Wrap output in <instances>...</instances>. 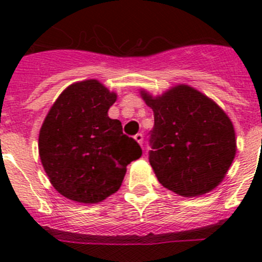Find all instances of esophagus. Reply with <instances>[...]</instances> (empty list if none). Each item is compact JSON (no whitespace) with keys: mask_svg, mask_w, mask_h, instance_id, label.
<instances>
[{"mask_svg":"<svg viewBox=\"0 0 262 262\" xmlns=\"http://www.w3.org/2000/svg\"><path fill=\"white\" fill-rule=\"evenodd\" d=\"M134 139H136V141L138 142V143L141 144V146H142V144H143V139H144V137H143V134H142V133H137L136 136H134Z\"/></svg>","mask_w":262,"mask_h":262,"instance_id":"obj_1","label":"esophagus"}]
</instances>
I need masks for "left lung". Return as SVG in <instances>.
Wrapping results in <instances>:
<instances>
[{
    "label": "left lung",
    "mask_w": 262,
    "mask_h": 262,
    "mask_svg": "<svg viewBox=\"0 0 262 262\" xmlns=\"http://www.w3.org/2000/svg\"><path fill=\"white\" fill-rule=\"evenodd\" d=\"M142 96L155 113L148 158L162 186L182 196L218 186L236 155L233 125L223 110L185 84L161 97Z\"/></svg>",
    "instance_id": "obj_1"
}]
</instances>
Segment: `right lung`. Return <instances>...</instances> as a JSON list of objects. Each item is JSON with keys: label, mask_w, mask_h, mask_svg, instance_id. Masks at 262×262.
<instances>
[{"label": "right lung", "mask_w": 262, "mask_h": 262, "mask_svg": "<svg viewBox=\"0 0 262 262\" xmlns=\"http://www.w3.org/2000/svg\"><path fill=\"white\" fill-rule=\"evenodd\" d=\"M116 100L96 80L71 84L39 134V155L54 189L78 203H99L118 191L126 166L142 156L136 139L107 116Z\"/></svg>", "instance_id": "1"}]
</instances>
